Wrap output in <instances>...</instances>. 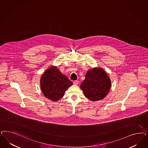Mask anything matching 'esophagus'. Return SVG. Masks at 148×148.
Here are the masks:
<instances>
[{
	"instance_id": "obj_1",
	"label": "esophagus",
	"mask_w": 148,
	"mask_h": 148,
	"mask_svg": "<svg viewBox=\"0 0 148 148\" xmlns=\"http://www.w3.org/2000/svg\"><path fill=\"white\" fill-rule=\"evenodd\" d=\"M73 84L75 85H77L78 84V81H73Z\"/></svg>"
}]
</instances>
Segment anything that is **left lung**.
I'll return each mask as SVG.
<instances>
[{
    "instance_id": "obj_1",
    "label": "left lung",
    "mask_w": 148,
    "mask_h": 148,
    "mask_svg": "<svg viewBox=\"0 0 148 148\" xmlns=\"http://www.w3.org/2000/svg\"><path fill=\"white\" fill-rule=\"evenodd\" d=\"M80 86L86 97L96 101L103 99L108 94L111 81L103 69L94 68L87 72Z\"/></svg>"
}]
</instances>
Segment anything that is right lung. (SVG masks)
I'll use <instances>...</instances> for the list:
<instances>
[{
    "mask_svg": "<svg viewBox=\"0 0 148 148\" xmlns=\"http://www.w3.org/2000/svg\"><path fill=\"white\" fill-rule=\"evenodd\" d=\"M40 84L45 97L53 101H57L62 98L72 83L56 67L53 66L44 73L40 80Z\"/></svg>",
    "mask_w": 148,
    "mask_h": 148,
    "instance_id": "1",
    "label": "right lung"
}]
</instances>
